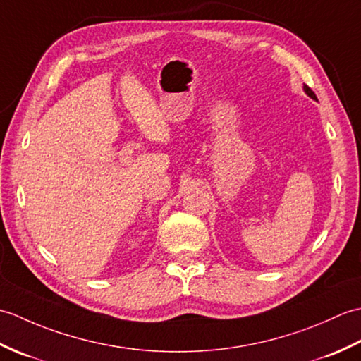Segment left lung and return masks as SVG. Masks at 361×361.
<instances>
[{
    "mask_svg": "<svg viewBox=\"0 0 361 361\" xmlns=\"http://www.w3.org/2000/svg\"><path fill=\"white\" fill-rule=\"evenodd\" d=\"M304 91H305V93H307L312 99H317V96H315V93H313V91L307 87V85H304Z\"/></svg>",
    "mask_w": 361,
    "mask_h": 361,
    "instance_id": "left-lung-1",
    "label": "left lung"
}]
</instances>
